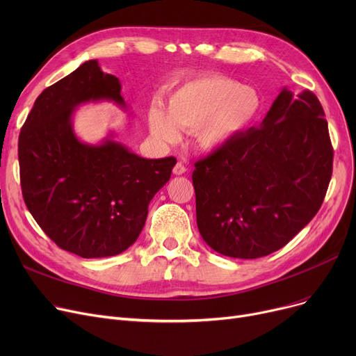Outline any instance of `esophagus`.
<instances>
[{"mask_svg":"<svg viewBox=\"0 0 356 356\" xmlns=\"http://www.w3.org/2000/svg\"><path fill=\"white\" fill-rule=\"evenodd\" d=\"M186 172V167H184V164H181V163H177L176 165H175V168H173V173L176 175V176H180V175H183Z\"/></svg>","mask_w":356,"mask_h":356,"instance_id":"esophagus-1","label":"esophagus"}]
</instances>
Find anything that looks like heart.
Returning <instances> with one entry per match:
<instances>
[{
    "mask_svg": "<svg viewBox=\"0 0 356 356\" xmlns=\"http://www.w3.org/2000/svg\"><path fill=\"white\" fill-rule=\"evenodd\" d=\"M259 104L255 89L220 74H207L180 86L168 99V112L152 105L148 127L163 143H176L179 128L196 129L199 147L215 149L255 118Z\"/></svg>",
    "mask_w": 356,
    "mask_h": 356,
    "instance_id": "b5f03b06",
    "label": "heart"
}]
</instances>
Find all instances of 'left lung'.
Segmentation results:
<instances>
[{"label":"left lung","mask_w":356,"mask_h":356,"mask_svg":"<svg viewBox=\"0 0 356 356\" xmlns=\"http://www.w3.org/2000/svg\"><path fill=\"white\" fill-rule=\"evenodd\" d=\"M333 148L314 93L284 88L258 128L195 163L196 222L216 252L242 259L283 248L321 209Z\"/></svg>","instance_id":"left-lung-1"}]
</instances>
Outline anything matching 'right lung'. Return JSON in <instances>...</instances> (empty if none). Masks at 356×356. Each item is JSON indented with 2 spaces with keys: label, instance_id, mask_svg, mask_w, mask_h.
I'll return each mask as SVG.
<instances>
[{
  "label": "right lung",
  "instance_id": "right-lung-1",
  "mask_svg": "<svg viewBox=\"0 0 356 356\" xmlns=\"http://www.w3.org/2000/svg\"><path fill=\"white\" fill-rule=\"evenodd\" d=\"M101 99L125 108L118 78L88 60L37 97L18 137L27 209L56 245L82 258L112 257L133 245L148 203L176 164L175 157L143 159L109 138L99 145L79 141L74 108Z\"/></svg>",
  "mask_w": 356,
  "mask_h": 356
}]
</instances>
